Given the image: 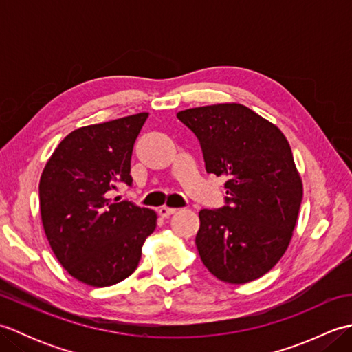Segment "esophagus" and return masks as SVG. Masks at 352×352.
I'll list each match as a JSON object with an SVG mask.
<instances>
[{
	"mask_svg": "<svg viewBox=\"0 0 352 352\" xmlns=\"http://www.w3.org/2000/svg\"><path fill=\"white\" fill-rule=\"evenodd\" d=\"M177 212V208H170V207H160L159 208V214L162 216V218H168V216L174 214Z\"/></svg>",
	"mask_w": 352,
	"mask_h": 352,
	"instance_id": "esophagus-1",
	"label": "esophagus"
}]
</instances>
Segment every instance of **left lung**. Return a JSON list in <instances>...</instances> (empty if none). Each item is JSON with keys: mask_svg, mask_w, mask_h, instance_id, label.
Here are the masks:
<instances>
[{"mask_svg": "<svg viewBox=\"0 0 352 352\" xmlns=\"http://www.w3.org/2000/svg\"><path fill=\"white\" fill-rule=\"evenodd\" d=\"M198 138L208 174L226 177V206L203 208L195 239L216 278L243 284L276 265L292 239L302 183L287 139L242 104L178 111Z\"/></svg>", "mask_w": 352, "mask_h": 352, "instance_id": "1", "label": "left lung"}]
</instances>
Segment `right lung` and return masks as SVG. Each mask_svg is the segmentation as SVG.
Here are the masks:
<instances>
[{
    "instance_id": "obj_1",
    "label": "right lung",
    "mask_w": 352,
    "mask_h": 352,
    "mask_svg": "<svg viewBox=\"0 0 352 352\" xmlns=\"http://www.w3.org/2000/svg\"><path fill=\"white\" fill-rule=\"evenodd\" d=\"M146 118L138 113L74 130L42 172L41 216L51 250L89 286L106 287L130 276L155 230L154 210L110 198L119 183L133 184V146Z\"/></svg>"
}]
</instances>
